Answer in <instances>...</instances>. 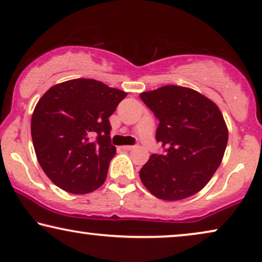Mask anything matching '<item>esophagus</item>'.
Returning a JSON list of instances; mask_svg holds the SVG:
<instances>
[{
	"label": "esophagus",
	"mask_w": 262,
	"mask_h": 262,
	"mask_svg": "<svg viewBox=\"0 0 262 262\" xmlns=\"http://www.w3.org/2000/svg\"><path fill=\"white\" fill-rule=\"evenodd\" d=\"M133 148H135V146H130V145L122 146V149H126V150H132Z\"/></svg>",
	"instance_id": "34e87169"
}]
</instances>
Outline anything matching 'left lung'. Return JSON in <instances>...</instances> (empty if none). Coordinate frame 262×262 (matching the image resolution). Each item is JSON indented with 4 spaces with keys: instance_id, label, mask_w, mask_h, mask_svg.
Instances as JSON below:
<instances>
[{
    "instance_id": "left-lung-1",
    "label": "left lung",
    "mask_w": 262,
    "mask_h": 262,
    "mask_svg": "<svg viewBox=\"0 0 262 262\" xmlns=\"http://www.w3.org/2000/svg\"><path fill=\"white\" fill-rule=\"evenodd\" d=\"M159 121L156 140L164 152L140 169L146 189L164 201H179L208 184L222 161L228 129L212 101L189 88L166 85L140 95Z\"/></svg>"
}]
</instances>
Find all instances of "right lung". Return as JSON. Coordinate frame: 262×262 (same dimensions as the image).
Wrapping results in <instances>:
<instances>
[{"instance_id":"add662e5","label":"right lung","mask_w":262,"mask_h":262,"mask_svg":"<svg viewBox=\"0 0 262 262\" xmlns=\"http://www.w3.org/2000/svg\"><path fill=\"white\" fill-rule=\"evenodd\" d=\"M127 94L95 79L57 84L32 115L33 146L40 166L58 187L89 193L104 183L116 147L109 117Z\"/></svg>"}]
</instances>
